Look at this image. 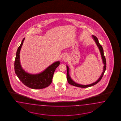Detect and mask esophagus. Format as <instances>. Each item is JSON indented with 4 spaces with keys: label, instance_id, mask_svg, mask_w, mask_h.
<instances>
[{
    "label": "esophagus",
    "instance_id": "34e87169",
    "mask_svg": "<svg viewBox=\"0 0 121 121\" xmlns=\"http://www.w3.org/2000/svg\"><path fill=\"white\" fill-rule=\"evenodd\" d=\"M62 59L63 60H64V61H66V60H67L68 59V56L66 55H62Z\"/></svg>",
    "mask_w": 121,
    "mask_h": 121
}]
</instances>
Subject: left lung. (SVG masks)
<instances>
[{
	"mask_svg": "<svg viewBox=\"0 0 121 121\" xmlns=\"http://www.w3.org/2000/svg\"><path fill=\"white\" fill-rule=\"evenodd\" d=\"M92 37L94 39V40L95 41V43L97 44V46L98 47V48H99V51H100V53H101V56H102V59H103V64H104V67H103V73L102 75H101L100 77L99 78V79L96 82L91 84L87 85H83L78 84L77 83L75 82L74 81L72 80L71 78L70 77V75H69V67L68 66H66V69H67V81L68 82V83L70 84L71 85H73V86H77V87H82V88H86V87H90V86H93L94 85H95V84H96L97 83H98L101 80V79L102 78L103 76L104 75V73L105 72V70L106 69V58H105V57L104 56V52H103V47L99 43V42L98 40V38L94 35H92Z\"/></svg>",
	"mask_w": 121,
	"mask_h": 121,
	"instance_id": "1",
	"label": "left lung"
}]
</instances>
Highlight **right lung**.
Masks as SVG:
<instances>
[{"instance_id":"right-lung-1","label":"right lung","mask_w":121,"mask_h":121,"mask_svg":"<svg viewBox=\"0 0 121 121\" xmlns=\"http://www.w3.org/2000/svg\"><path fill=\"white\" fill-rule=\"evenodd\" d=\"M24 39L25 38L22 39L16 52L14 64L15 73L22 83L29 88L34 89L46 88L51 84L55 71L60 62L57 61L54 62L39 74H32L26 73L22 69L19 60L20 51Z\"/></svg>"}]
</instances>
